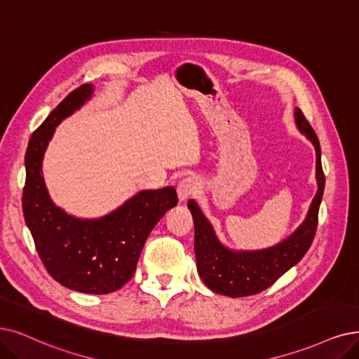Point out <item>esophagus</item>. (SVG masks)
I'll return each instance as SVG.
<instances>
[{"label":"esophagus","instance_id":"1","mask_svg":"<svg viewBox=\"0 0 359 359\" xmlns=\"http://www.w3.org/2000/svg\"><path fill=\"white\" fill-rule=\"evenodd\" d=\"M198 190H200V181L197 178L187 177V178L181 180L180 184H178V187H177L180 202H187V198L197 194Z\"/></svg>","mask_w":359,"mask_h":359}]
</instances>
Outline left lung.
Segmentation results:
<instances>
[{
    "mask_svg": "<svg viewBox=\"0 0 359 359\" xmlns=\"http://www.w3.org/2000/svg\"><path fill=\"white\" fill-rule=\"evenodd\" d=\"M294 121L315 147L317 153L318 190L309 206L305 221L296 231L278 245L262 250H231L225 248L217 233L194 200L189 209L194 221V252L197 272L210 290L229 297H245L261 293L274 284L284 272L294 266L312 245L318 225V210L323 200L325 177L321 166V147L317 134L304 116L302 110L294 109Z\"/></svg>",
    "mask_w": 359,
    "mask_h": 359,
    "instance_id": "obj_1",
    "label": "left lung"
}]
</instances>
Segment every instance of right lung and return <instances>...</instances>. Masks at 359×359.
I'll return each instance as SVG.
<instances>
[{"label":"right lung","mask_w":359,"mask_h":359,"mask_svg":"<svg viewBox=\"0 0 359 359\" xmlns=\"http://www.w3.org/2000/svg\"><path fill=\"white\" fill-rule=\"evenodd\" d=\"M93 85L72 91L39 125L27 144L23 217L48 274L65 287L90 294L121 289L134 276L154 225L177 206L174 187L142 190L95 219H81L53 203L42 177V159L55 126L93 97Z\"/></svg>","instance_id":"right-lung-1"}]
</instances>
